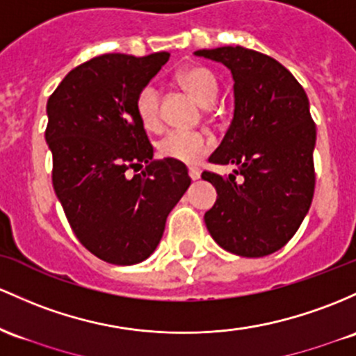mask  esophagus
<instances>
[{
	"label": "esophagus",
	"instance_id": "obj_1",
	"mask_svg": "<svg viewBox=\"0 0 356 356\" xmlns=\"http://www.w3.org/2000/svg\"><path fill=\"white\" fill-rule=\"evenodd\" d=\"M189 177L193 179V181H197V179L201 177V170H199L197 167H189Z\"/></svg>",
	"mask_w": 356,
	"mask_h": 356
}]
</instances>
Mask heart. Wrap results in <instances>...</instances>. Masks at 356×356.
<instances>
[{
	"label": "heart",
	"mask_w": 356,
	"mask_h": 356,
	"mask_svg": "<svg viewBox=\"0 0 356 356\" xmlns=\"http://www.w3.org/2000/svg\"><path fill=\"white\" fill-rule=\"evenodd\" d=\"M175 83L186 89L194 99L202 106L209 108L216 99L220 86H218L216 76L208 67L202 65H187L177 70ZM160 99L162 92L157 84L148 83L138 91L135 99V111L140 123L147 130H159L162 124V113H160ZM216 116V115H214ZM213 147V140L202 131H170L159 142V154L162 157L177 160V162L194 163L199 159L204 157Z\"/></svg>",
	"instance_id": "b5f03b06"
}]
</instances>
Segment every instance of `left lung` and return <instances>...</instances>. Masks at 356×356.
<instances>
[{"label":"left lung","mask_w":356,"mask_h":356,"mask_svg":"<svg viewBox=\"0 0 356 356\" xmlns=\"http://www.w3.org/2000/svg\"><path fill=\"white\" fill-rule=\"evenodd\" d=\"M196 56L225 64L235 81V115L209 162L235 163L238 170L228 179L202 172L218 193L206 228L235 255H270L294 236L314 196L309 99L280 62L257 50L220 47Z\"/></svg>","instance_id":"left-lung-1"}]
</instances>
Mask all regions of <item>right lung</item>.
I'll return each instance as SVG.
<instances>
[{"label":"right lung","instance_id":"1","mask_svg":"<svg viewBox=\"0 0 356 356\" xmlns=\"http://www.w3.org/2000/svg\"><path fill=\"white\" fill-rule=\"evenodd\" d=\"M170 54H104L74 67L47 101L52 184L74 235L97 259H148L191 177L182 162L154 159L135 111L140 89ZM146 169L130 176L127 170Z\"/></svg>","mask_w":356,"mask_h":356}]
</instances>
